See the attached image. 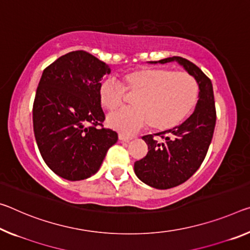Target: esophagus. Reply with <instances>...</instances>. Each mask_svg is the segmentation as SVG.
Listing matches in <instances>:
<instances>
[{
	"mask_svg": "<svg viewBox=\"0 0 250 250\" xmlns=\"http://www.w3.org/2000/svg\"><path fill=\"white\" fill-rule=\"evenodd\" d=\"M133 139L132 137H126V136H124V134H119V140L122 141V142H129L131 141Z\"/></svg>",
	"mask_w": 250,
	"mask_h": 250,
	"instance_id": "1",
	"label": "esophagus"
}]
</instances>
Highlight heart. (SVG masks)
I'll list each match as a JSON object with an SVG mask.
<instances>
[{"label": "heart", "instance_id": "obj_1", "mask_svg": "<svg viewBox=\"0 0 250 250\" xmlns=\"http://www.w3.org/2000/svg\"><path fill=\"white\" fill-rule=\"evenodd\" d=\"M125 88L112 78L99 86V101L104 109L113 111L122 104L125 89L136 96L133 108L121 109L106 118L109 128L122 134H133L150 125L165 131L179 125L192 112L199 89L195 79L184 72L167 69L140 68L122 75Z\"/></svg>", "mask_w": 250, "mask_h": 250}]
</instances>
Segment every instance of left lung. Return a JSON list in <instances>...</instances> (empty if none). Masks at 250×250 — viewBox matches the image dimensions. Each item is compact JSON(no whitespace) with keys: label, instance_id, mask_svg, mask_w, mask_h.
Here are the masks:
<instances>
[{"label":"left lung","instance_id":"8db88e82","mask_svg":"<svg viewBox=\"0 0 250 250\" xmlns=\"http://www.w3.org/2000/svg\"><path fill=\"white\" fill-rule=\"evenodd\" d=\"M177 62L195 78L199 88L195 111L187 120L173 129L142 139L148 145V153L134 162V172L146 185L156 189H169L187 181L203 164L212 139L216 125V109L212 83L196 64L181 57H171L148 63Z\"/></svg>","mask_w":250,"mask_h":250}]
</instances>
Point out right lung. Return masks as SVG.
I'll return each instance as SVG.
<instances>
[{"label":"right lung","instance_id":"right-lung-1","mask_svg":"<svg viewBox=\"0 0 250 250\" xmlns=\"http://www.w3.org/2000/svg\"><path fill=\"white\" fill-rule=\"evenodd\" d=\"M110 72L85 51L62 55L43 71L33 104L34 136L47 167L63 179L94 175L118 141L117 132L97 128L104 120L99 86Z\"/></svg>","mask_w":250,"mask_h":250}]
</instances>
